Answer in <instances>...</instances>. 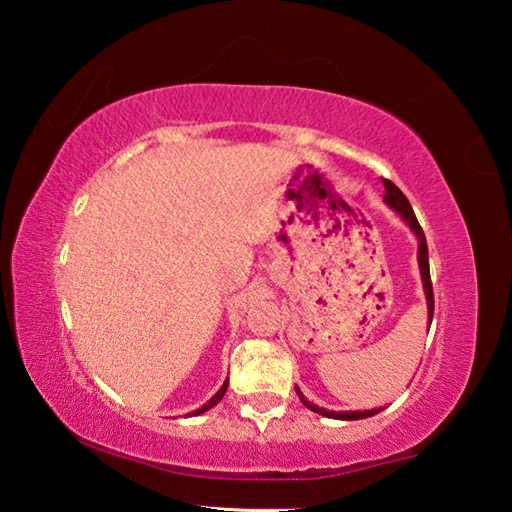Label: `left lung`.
Instances as JSON below:
<instances>
[{
	"label": "left lung",
	"mask_w": 512,
	"mask_h": 512,
	"mask_svg": "<svg viewBox=\"0 0 512 512\" xmlns=\"http://www.w3.org/2000/svg\"><path fill=\"white\" fill-rule=\"evenodd\" d=\"M385 184V204L389 206L391 211H396L402 222L409 226V231L416 235L418 239V268H420V279H422V290H424V297H427V310H429V325L433 319V286H431V275H429V248H427V239H424L422 228L416 220V213H413L409 200L405 198V193H402L394 182L391 180H383ZM297 389V396L299 400L306 405L310 411L319 413V416L325 418H334V420H361V418H372L376 416L378 411H383L385 407H378V409H365V411H332V409H323L319 405H314L306 396H303V391L299 387Z\"/></svg>",
	"instance_id": "obj_1"
}]
</instances>
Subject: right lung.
<instances>
[{
	"mask_svg": "<svg viewBox=\"0 0 512 512\" xmlns=\"http://www.w3.org/2000/svg\"><path fill=\"white\" fill-rule=\"evenodd\" d=\"M226 389H228V378L224 380V385L220 387V389H217V394L209 400V402H206V405H202L200 409H195V411H191V413H187V416H200V413H204V411H209L211 407H215L217 405V402H220L222 398H224V394H226Z\"/></svg>",
	"mask_w": 512,
	"mask_h": 512,
	"instance_id": "1",
	"label": "right lung"
}]
</instances>
